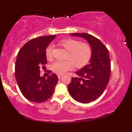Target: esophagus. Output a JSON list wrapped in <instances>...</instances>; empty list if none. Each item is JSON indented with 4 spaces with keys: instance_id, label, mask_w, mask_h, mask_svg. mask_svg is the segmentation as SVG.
<instances>
[{
    "instance_id": "obj_1",
    "label": "esophagus",
    "mask_w": 132,
    "mask_h": 132,
    "mask_svg": "<svg viewBox=\"0 0 132 132\" xmlns=\"http://www.w3.org/2000/svg\"><path fill=\"white\" fill-rule=\"evenodd\" d=\"M62 76H63V75H57V78H58V79H61Z\"/></svg>"
}]
</instances>
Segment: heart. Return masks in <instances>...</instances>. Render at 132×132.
Returning <instances> with one entry per match:
<instances>
[{"mask_svg":"<svg viewBox=\"0 0 132 132\" xmlns=\"http://www.w3.org/2000/svg\"><path fill=\"white\" fill-rule=\"evenodd\" d=\"M59 45L68 51L66 59L64 61H56L51 66L54 72L63 75L74 67L80 69L87 64L92 56V48L89 44L81 43L73 38H66L59 42ZM53 47L50 45L46 48L45 55L48 60L52 57Z\"/></svg>","mask_w":132,"mask_h":132,"instance_id":"heart-1","label":"heart"}]
</instances>
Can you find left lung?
<instances>
[{"label":"left lung","instance_id":"1","mask_svg":"<svg viewBox=\"0 0 132 132\" xmlns=\"http://www.w3.org/2000/svg\"><path fill=\"white\" fill-rule=\"evenodd\" d=\"M71 35L85 38L92 48L90 63L76 72L81 78H72L68 86L69 93L75 101L87 104L102 95L109 81L111 66L109 50L99 39L87 33Z\"/></svg>","mask_w":132,"mask_h":132}]
</instances>
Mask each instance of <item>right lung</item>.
I'll return each mask as SVG.
<instances>
[{
    "label": "right lung",
    "mask_w": 132,
    "mask_h": 132,
    "mask_svg": "<svg viewBox=\"0 0 132 132\" xmlns=\"http://www.w3.org/2000/svg\"><path fill=\"white\" fill-rule=\"evenodd\" d=\"M55 37L50 35L31 39L18 53L15 66L16 81L23 95L31 102L41 103L49 99L58 81L55 74L47 79L40 75V67L47 63L45 51Z\"/></svg>",
    "instance_id": "add662e5"
}]
</instances>
